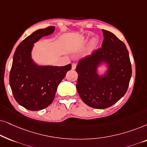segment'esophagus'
<instances>
[{
    "mask_svg": "<svg viewBox=\"0 0 147 147\" xmlns=\"http://www.w3.org/2000/svg\"><path fill=\"white\" fill-rule=\"evenodd\" d=\"M76 67H77V64H76L75 63H72V69L75 70Z\"/></svg>",
    "mask_w": 147,
    "mask_h": 147,
    "instance_id": "esophagus-1",
    "label": "esophagus"
}]
</instances>
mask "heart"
<instances>
[{
	"label": "heart",
	"instance_id": "1",
	"mask_svg": "<svg viewBox=\"0 0 147 147\" xmlns=\"http://www.w3.org/2000/svg\"><path fill=\"white\" fill-rule=\"evenodd\" d=\"M92 45H93V46H94V45H95V43H94V42H93V44H92Z\"/></svg>",
	"mask_w": 147,
	"mask_h": 147
}]
</instances>
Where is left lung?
<instances>
[{
	"label": "left lung",
	"instance_id": "obj_1",
	"mask_svg": "<svg viewBox=\"0 0 147 147\" xmlns=\"http://www.w3.org/2000/svg\"><path fill=\"white\" fill-rule=\"evenodd\" d=\"M101 48L78 62L77 89L84 103L96 109L115 104L126 93L132 76V67L126 45L110 31L102 29ZM105 64L103 75L98 68Z\"/></svg>",
	"mask_w": 147,
	"mask_h": 147
}]
</instances>
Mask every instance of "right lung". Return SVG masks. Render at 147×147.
Wrapping results in <instances>:
<instances>
[{
	"mask_svg": "<svg viewBox=\"0 0 147 147\" xmlns=\"http://www.w3.org/2000/svg\"><path fill=\"white\" fill-rule=\"evenodd\" d=\"M55 27L38 29L17 46L13 56L9 83L17 102L29 110L46 108L53 101L56 89L71 64L64 66L38 65L31 57L34 44L54 31Z\"/></svg>",
	"mask_w": 147,
	"mask_h": 147,
	"instance_id": "right-lung-1",
	"label": "right lung"
}]
</instances>
